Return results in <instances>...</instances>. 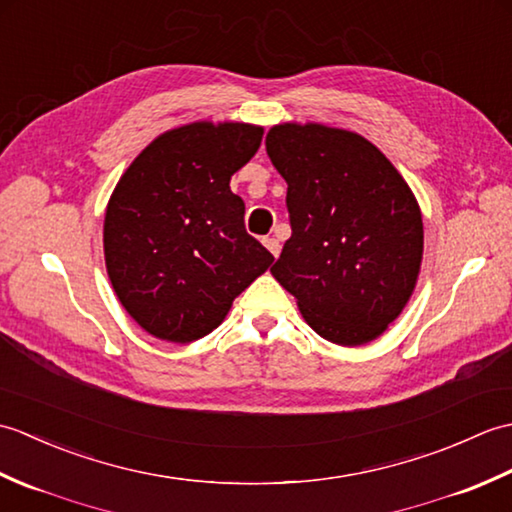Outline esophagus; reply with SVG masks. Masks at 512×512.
Instances as JSON below:
<instances>
[{
  "mask_svg": "<svg viewBox=\"0 0 512 512\" xmlns=\"http://www.w3.org/2000/svg\"><path fill=\"white\" fill-rule=\"evenodd\" d=\"M264 246L270 250V255H273V257H279V253H281V244H279V239H275V237H268V239H264Z\"/></svg>",
  "mask_w": 512,
  "mask_h": 512,
  "instance_id": "1",
  "label": "esophagus"
}]
</instances>
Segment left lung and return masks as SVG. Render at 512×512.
Listing matches in <instances>:
<instances>
[{
    "mask_svg": "<svg viewBox=\"0 0 512 512\" xmlns=\"http://www.w3.org/2000/svg\"><path fill=\"white\" fill-rule=\"evenodd\" d=\"M266 151L288 184L292 226L270 273L325 341L378 339L418 284L424 228L416 195L383 151L350 129L273 125Z\"/></svg>",
    "mask_w": 512,
    "mask_h": 512,
    "instance_id": "1",
    "label": "left lung"
}]
</instances>
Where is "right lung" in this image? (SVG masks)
Returning a JSON list of instances; mask_svg holds the SVG:
<instances>
[{"mask_svg": "<svg viewBox=\"0 0 512 512\" xmlns=\"http://www.w3.org/2000/svg\"><path fill=\"white\" fill-rule=\"evenodd\" d=\"M264 127L195 121L140 151L110 195L107 277L121 306L160 341L191 343L220 325L275 257L244 228L231 176L257 154Z\"/></svg>", "mask_w": 512, "mask_h": 512, "instance_id": "right-lung-1", "label": "right lung"}]
</instances>
